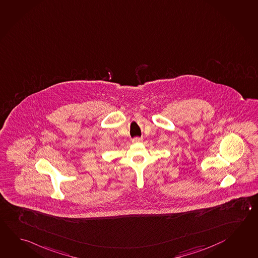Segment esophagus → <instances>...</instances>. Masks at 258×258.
<instances>
[{"label":"esophagus","instance_id":"1","mask_svg":"<svg viewBox=\"0 0 258 258\" xmlns=\"http://www.w3.org/2000/svg\"><path fill=\"white\" fill-rule=\"evenodd\" d=\"M140 141H142V138H140V137H135V138L132 139L133 143H137V142H140Z\"/></svg>","mask_w":258,"mask_h":258}]
</instances>
